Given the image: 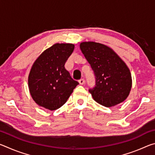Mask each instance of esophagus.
I'll return each mask as SVG.
<instances>
[{"label":"esophagus","instance_id":"esophagus-1","mask_svg":"<svg viewBox=\"0 0 155 155\" xmlns=\"http://www.w3.org/2000/svg\"><path fill=\"white\" fill-rule=\"evenodd\" d=\"M78 83H79L80 85H83V84L85 83V81H84L83 78H81V79L78 81Z\"/></svg>","mask_w":155,"mask_h":155}]
</instances>
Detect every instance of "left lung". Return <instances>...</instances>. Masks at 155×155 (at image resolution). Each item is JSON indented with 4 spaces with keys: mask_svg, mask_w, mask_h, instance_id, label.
<instances>
[{
    "mask_svg": "<svg viewBox=\"0 0 155 155\" xmlns=\"http://www.w3.org/2000/svg\"><path fill=\"white\" fill-rule=\"evenodd\" d=\"M80 48L95 75V87L89 90L94 101L106 107L124 101L132 87V78L122 59L111 48L94 41L81 43Z\"/></svg>",
    "mask_w": 155,
    "mask_h": 155,
    "instance_id": "obj_1",
    "label": "left lung"
}]
</instances>
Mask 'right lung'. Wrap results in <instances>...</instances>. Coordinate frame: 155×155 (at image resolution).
I'll return each instance as SVG.
<instances>
[{
	"instance_id": "right-lung-1",
	"label": "right lung",
	"mask_w": 155,
	"mask_h": 155,
	"mask_svg": "<svg viewBox=\"0 0 155 155\" xmlns=\"http://www.w3.org/2000/svg\"><path fill=\"white\" fill-rule=\"evenodd\" d=\"M74 49L72 44H55L35 60L28 78V89L39 106L51 111L59 109L78 85L64 65Z\"/></svg>"
}]
</instances>
